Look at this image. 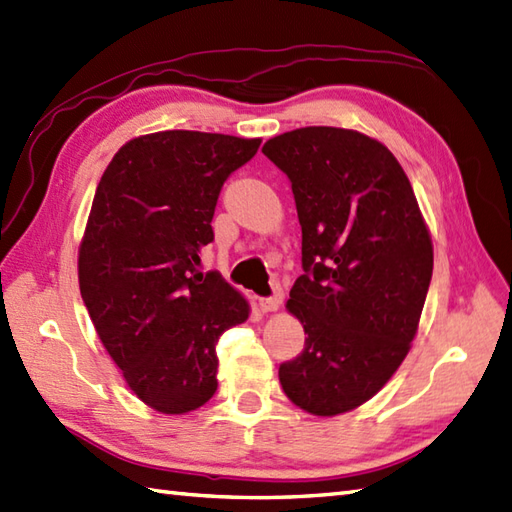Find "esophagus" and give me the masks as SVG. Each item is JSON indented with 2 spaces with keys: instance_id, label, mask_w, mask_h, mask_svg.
Instances as JSON below:
<instances>
[{
  "instance_id": "obj_1",
  "label": "esophagus",
  "mask_w": 512,
  "mask_h": 512,
  "mask_svg": "<svg viewBox=\"0 0 512 512\" xmlns=\"http://www.w3.org/2000/svg\"><path fill=\"white\" fill-rule=\"evenodd\" d=\"M258 309H260V313H276L280 309V298L276 295V298L258 300Z\"/></svg>"
}]
</instances>
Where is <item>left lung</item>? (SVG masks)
<instances>
[{
    "label": "left lung",
    "instance_id": "left-lung-1",
    "mask_svg": "<svg viewBox=\"0 0 512 512\" xmlns=\"http://www.w3.org/2000/svg\"><path fill=\"white\" fill-rule=\"evenodd\" d=\"M263 153L289 177L302 227L304 274L287 311L306 339L280 385L313 416L346 414L412 348L434 269L429 227L399 160L366 133L304 127Z\"/></svg>",
    "mask_w": 512,
    "mask_h": 512
}]
</instances>
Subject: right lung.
I'll return each mask as SVG.
<instances>
[{"instance_id": "obj_1", "label": "right lung", "mask_w": 512, "mask_h": 512, "mask_svg": "<svg viewBox=\"0 0 512 512\" xmlns=\"http://www.w3.org/2000/svg\"><path fill=\"white\" fill-rule=\"evenodd\" d=\"M260 138L157 131L105 168L78 247V285L96 333L131 392L177 416L217 392V342L249 317L219 274L199 271L223 181Z\"/></svg>"}]
</instances>
